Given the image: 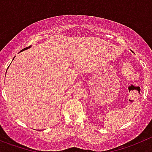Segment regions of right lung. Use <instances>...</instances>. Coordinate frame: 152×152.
<instances>
[{"label": "right lung", "mask_w": 152, "mask_h": 152, "mask_svg": "<svg viewBox=\"0 0 152 152\" xmlns=\"http://www.w3.org/2000/svg\"><path fill=\"white\" fill-rule=\"evenodd\" d=\"M31 47V46H29V47H27V48H24V49H22V50H21V51L20 52H21V51H23V50H27V49H28V48H30ZM6 73H7V72H6Z\"/></svg>", "instance_id": "add662e5"}]
</instances>
